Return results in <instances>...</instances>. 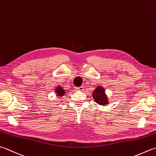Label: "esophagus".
I'll list each match as a JSON object with an SVG mask.
<instances>
[{"label":"esophagus","instance_id":"1","mask_svg":"<svg viewBox=\"0 0 156 156\" xmlns=\"http://www.w3.org/2000/svg\"><path fill=\"white\" fill-rule=\"evenodd\" d=\"M75 89L78 90H80V91H82L84 90V87H76Z\"/></svg>","mask_w":156,"mask_h":156}]
</instances>
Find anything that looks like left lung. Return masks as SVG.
<instances>
[{
    "mask_svg": "<svg viewBox=\"0 0 156 156\" xmlns=\"http://www.w3.org/2000/svg\"><path fill=\"white\" fill-rule=\"evenodd\" d=\"M93 98L95 102L99 103V105H106L108 104V99L105 94V90L102 87H97L93 93Z\"/></svg>",
    "mask_w": 156,
    "mask_h": 156,
    "instance_id": "1",
    "label": "left lung"
}]
</instances>
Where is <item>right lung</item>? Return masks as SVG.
<instances>
[{
	"label": "right lung",
	"instance_id": "add662e5",
	"mask_svg": "<svg viewBox=\"0 0 156 156\" xmlns=\"http://www.w3.org/2000/svg\"><path fill=\"white\" fill-rule=\"evenodd\" d=\"M56 92H57V95H60V96H62L63 94H64V93H65L64 90L62 87H57L56 89Z\"/></svg>",
	"mask_w": 156,
	"mask_h": 156
}]
</instances>
